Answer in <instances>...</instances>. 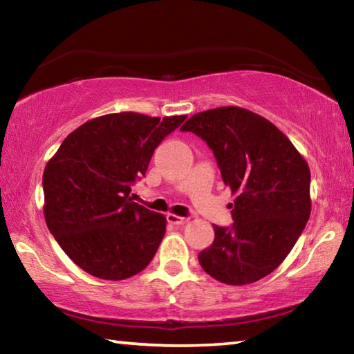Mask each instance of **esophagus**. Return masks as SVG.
I'll return each instance as SVG.
<instances>
[{"label":"esophagus","mask_w":354,"mask_h":354,"mask_svg":"<svg viewBox=\"0 0 354 354\" xmlns=\"http://www.w3.org/2000/svg\"><path fill=\"white\" fill-rule=\"evenodd\" d=\"M167 220H169V223H171V225L181 226V225H185V223H187V220H189V218H185V217H179V215H175V214H169V215H167Z\"/></svg>","instance_id":"esophagus-1"}]
</instances>
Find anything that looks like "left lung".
<instances>
[{
  "label": "left lung",
  "mask_w": 354,
  "mask_h": 354,
  "mask_svg": "<svg viewBox=\"0 0 354 354\" xmlns=\"http://www.w3.org/2000/svg\"><path fill=\"white\" fill-rule=\"evenodd\" d=\"M181 131L207 143L236 196L230 205L234 225H214V243L198 254L200 266L220 283H256L286 259L308 223L306 159L272 122L243 107L198 112Z\"/></svg>",
  "instance_id": "obj_1"
}]
</instances>
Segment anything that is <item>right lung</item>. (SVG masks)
Masks as SVG:
<instances>
[{
  "instance_id": "add662e5",
  "label": "right lung",
  "mask_w": 354,
  "mask_h": 354,
  "mask_svg": "<svg viewBox=\"0 0 354 354\" xmlns=\"http://www.w3.org/2000/svg\"><path fill=\"white\" fill-rule=\"evenodd\" d=\"M187 115L137 112L92 118L65 137L44 171L48 230L92 277L122 281L145 268L165 234L167 218L133 201L154 149Z\"/></svg>"
}]
</instances>
